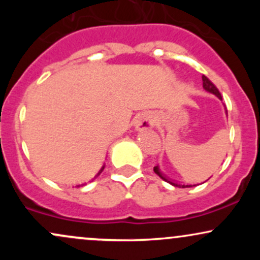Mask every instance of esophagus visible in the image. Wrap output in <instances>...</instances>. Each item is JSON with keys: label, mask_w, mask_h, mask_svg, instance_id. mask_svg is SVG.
Instances as JSON below:
<instances>
[{"label": "esophagus", "mask_w": 260, "mask_h": 260, "mask_svg": "<svg viewBox=\"0 0 260 260\" xmlns=\"http://www.w3.org/2000/svg\"><path fill=\"white\" fill-rule=\"evenodd\" d=\"M134 128L136 129H148V128H151L154 126V122L150 118V116H148L147 113H142V115H138L136 118H134Z\"/></svg>", "instance_id": "esophagus-1"}]
</instances>
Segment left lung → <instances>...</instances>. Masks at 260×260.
<instances>
[{
    "instance_id": "left-lung-1",
    "label": "left lung",
    "mask_w": 260,
    "mask_h": 260,
    "mask_svg": "<svg viewBox=\"0 0 260 260\" xmlns=\"http://www.w3.org/2000/svg\"><path fill=\"white\" fill-rule=\"evenodd\" d=\"M202 79H203V88H204L205 90H207L208 92H211V94L216 95V96L219 98L220 100H221V99H222L221 94H220V91L217 90L216 86L214 85L213 83L210 82V80H209V78H207V77H205V76H203ZM154 172H155V174H156L157 176H159L161 180H164L165 182H168V183L172 184V186H174V187H178V188H189V187H192V186H188V184H181V183H176V182L170 181L169 178H166L165 176L161 174V171L159 170V166H155V168H154Z\"/></svg>"
}]
</instances>
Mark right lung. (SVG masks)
<instances>
[{"mask_svg":"<svg viewBox=\"0 0 260 260\" xmlns=\"http://www.w3.org/2000/svg\"><path fill=\"white\" fill-rule=\"evenodd\" d=\"M104 168H105V166H103V168H101V169H100V171H99V172H98V175H96V176H99V175L101 174V172H103V170H104ZM96 176H95V177H96ZM95 177H94V178H95Z\"/></svg>","mask_w":260,"mask_h":260,"instance_id":"add662e5","label":"right lung"}]
</instances>
